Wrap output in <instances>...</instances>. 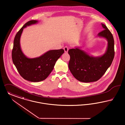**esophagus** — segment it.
Here are the masks:
<instances>
[{
	"mask_svg": "<svg viewBox=\"0 0 125 125\" xmlns=\"http://www.w3.org/2000/svg\"><path fill=\"white\" fill-rule=\"evenodd\" d=\"M63 49L64 50V52L65 53H68V50H69V48L67 46H65L64 48H63Z\"/></svg>",
	"mask_w": 125,
	"mask_h": 125,
	"instance_id": "obj_1",
	"label": "esophagus"
}]
</instances>
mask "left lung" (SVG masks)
<instances>
[{"label":"left lung","instance_id":"obj_1","mask_svg":"<svg viewBox=\"0 0 125 125\" xmlns=\"http://www.w3.org/2000/svg\"><path fill=\"white\" fill-rule=\"evenodd\" d=\"M104 29L99 32V37L108 42L105 53L99 56H93L76 46L69 50L70 55L69 68L75 78L80 82H95L100 79L112 64L114 57V41L111 31L104 24Z\"/></svg>","mask_w":125,"mask_h":125}]
</instances>
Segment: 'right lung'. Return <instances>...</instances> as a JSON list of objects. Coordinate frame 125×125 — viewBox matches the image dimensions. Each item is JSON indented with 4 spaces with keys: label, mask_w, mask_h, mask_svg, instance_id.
<instances>
[{
    "label": "right lung",
    "mask_w": 125,
    "mask_h": 125,
    "mask_svg": "<svg viewBox=\"0 0 125 125\" xmlns=\"http://www.w3.org/2000/svg\"><path fill=\"white\" fill-rule=\"evenodd\" d=\"M38 21H28L16 34L13 41L12 57L13 64L20 75L28 81L36 82L45 80L52 72L57 60L64 53L62 49L48 51L41 56L30 58L22 52L20 39L23 29L36 24Z\"/></svg>",
    "instance_id": "add662e5"
}]
</instances>
